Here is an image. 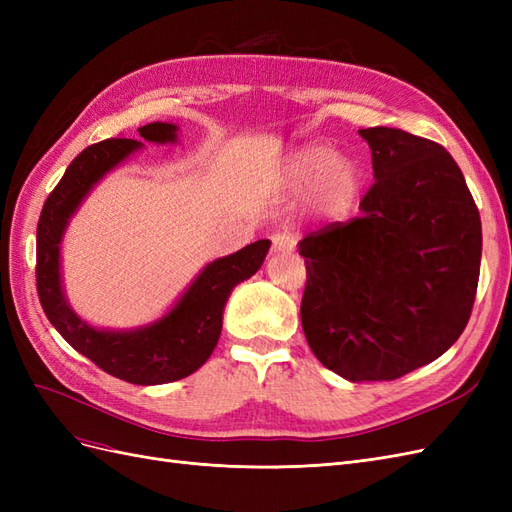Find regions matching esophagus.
<instances>
[{
    "instance_id": "34e87169",
    "label": "esophagus",
    "mask_w": 512,
    "mask_h": 512,
    "mask_svg": "<svg viewBox=\"0 0 512 512\" xmlns=\"http://www.w3.org/2000/svg\"><path fill=\"white\" fill-rule=\"evenodd\" d=\"M297 247V237L292 232H277L273 235V250L275 252H292Z\"/></svg>"
}]
</instances>
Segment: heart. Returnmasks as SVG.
Returning <instances> with one entry per match:
<instances>
[{
	"mask_svg": "<svg viewBox=\"0 0 512 512\" xmlns=\"http://www.w3.org/2000/svg\"><path fill=\"white\" fill-rule=\"evenodd\" d=\"M288 177L297 188L312 185L314 200L329 213L350 209L359 192L356 166L342 156H331V151L322 145H307L294 151L288 160Z\"/></svg>",
	"mask_w": 512,
	"mask_h": 512,
	"instance_id": "1",
	"label": "heart"
}]
</instances>
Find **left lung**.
<instances>
[{
    "label": "left lung",
    "mask_w": 512,
    "mask_h": 512,
    "mask_svg": "<svg viewBox=\"0 0 512 512\" xmlns=\"http://www.w3.org/2000/svg\"><path fill=\"white\" fill-rule=\"evenodd\" d=\"M376 183L361 215L299 243L301 322L316 359L346 380H397L436 361L466 329L483 230L442 145L397 128L359 130Z\"/></svg>",
    "instance_id": "8db88e82"
}]
</instances>
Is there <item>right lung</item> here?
<instances>
[{
    "label": "right lung",
    "mask_w": 512,
    "mask_h": 512,
    "mask_svg": "<svg viewBox=\"0 0 512 512\" xmlns=\"http://www.w3.org/2000/svg\"><path fill=\"white\" fill-rule=\"evenodd\" d=\"M173 123L138 128L145 141H175ZM134 138H106L83 149L55 190L44 200L36 230V288L46 318L66 342L106 374L130 384L175 382L205 365L222 333V312L230 290L252 277L269 252V241L245 245L237 254L213 260L183 294L173 312L138 331H98L76 316L59 284V241L68 218L106 170L141 147Z\"/></svg>",
    "instance_id": "1"
}]
</instances>
